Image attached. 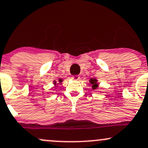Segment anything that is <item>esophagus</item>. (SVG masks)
<instances>
[{
	"instance_id": "1",
	"label": "esophagus",
	"mask_w": 148,
	"mask_h": 148,
	"mask_svg": "<svg viewBox=\"0 0 148 148\" xmlns=\"http://www.w3.org/2000/svg\"><path fill=\"white\" fill-rule=\"evenodd\" d=\"M72 79L73 80H74V81H77V80H79L80 79V76H78V75H75V76H73L72 77Z\"/></svg>"
}]
</instances>
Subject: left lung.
Masks as SVG:
<instances>
[{"label":"left lung","mask_w":148,"mask_h":148,"mask_svg":"<svg viewBox=\"0 0 148 148\" xmlns=\"http://www.w3.org/2000/svg\"><path fill=\"white\" fill-rule=\"evenodd\" d=\"M90 83L92 84V90H97L98 88H99V86H98V80L97 79H95V78H92L89 80Z\"/></svg>","instance_id":"obj_1"}]
</instances>
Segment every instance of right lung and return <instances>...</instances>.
<instances>
[{"label":"right lung","mask_w":148,"mask_h":148,"mask_svg":"<svg viewBox=\"0 0 148 148\" xmlns=\"http://www.w3.org/2000/svg\"><path fill=\"white\" fill-rule=\"evenodd\" d=\"M62 81H63V79H61V78H60V79H58V82H59V84H61V83H62ZM56 84H57V81H55V80H54L53 82V84L54 85V86H56Z\"/></svg>","instance_id":"obj_1"}]
</instances>
